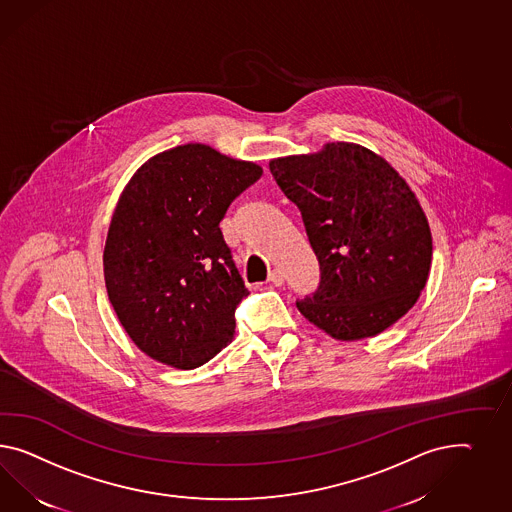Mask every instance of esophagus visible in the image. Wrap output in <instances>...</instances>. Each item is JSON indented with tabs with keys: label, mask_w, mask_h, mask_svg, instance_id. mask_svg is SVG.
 Returning a JSON list of instances; mask_svg holds the SVG:
<instances>
[{
	"label": "esophagus",
	"mask_w": 512,
	"mask_h": 512,
	"mask_svg": "<svg viewBox=\"0 0 512 512\" xmlns=\"http://www.w3.org/2000/svg\"><path fill=\"white\" fill-rule=\"evenodd\" d=\"M268 281H270V283H274L276 287H281V285H283V281H285V277H283V274H281L279 270H274V272H270Z\"/></svg>",
	"instance_id": "esophagus-1"
}]
</instances>
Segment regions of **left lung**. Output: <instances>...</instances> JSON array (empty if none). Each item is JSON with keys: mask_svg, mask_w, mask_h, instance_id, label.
Instances as JSON below:
<instances>
[{"mask_svg": "<svg viewBox=\"0 0 512 512\" xmlns=\"http://www.w3.org/2000/svg\"><path fill=\"white\" fill-rule=\"evenodd\" d=\"M268 166L300 208L320 264L318 289L296 300L298 311L337 341L374 337L404 317L432 261L429 220L408 182L348 141Z\"/></svg>", "mask_w": 512, "mask_h": 512, "instance_id": "8db88e82", "label": "left lung"}]
</instances>
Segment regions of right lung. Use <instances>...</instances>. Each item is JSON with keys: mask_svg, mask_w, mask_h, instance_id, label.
Segmentation results:
<instances>
[{"mask_svg": "<svg viewBox=\"0 0 512 512\" xmlns=\"http://www.w3.org/2000/svg\"><path fill=\"white\" fill-rule=\"evenodd\" d=\"M261 175L255 162L186 143L154 154L119 195L104 281L128 337L152 360L195 369L233 341L249 292L220 221Z\"/></svg>", "mask_w": 512, "mask_h": 512, "instance_id": "obj_1", "label": "right lung"}]
</instances>
